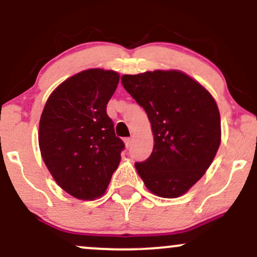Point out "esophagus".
Segmentation results:
<instances>
[{"label":"esophagus","instance_id":"esophagus-1","mask_svg":"<svg viewBox=\"0 0 257 257\" xmlns=\"http://www.w3.org/2000/svg\"><path fill=\"white\" fill-rule=\"evenodd\" d=\"M123 142H125V146H126V148H130V147H131V144H132V138H125V140H123Z\"/></svg>","mask_w":257,"mask_h":257}]
</instances>
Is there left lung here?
<instances>
[{
	"label": "left lung",
	"mask_w": 257,
	"mask_h": 257,
	"mask_svg": "<svg viewBox=\"0 0 257 257\" xmlns=\"http://www.w3.org/2000/svg\"><path fill=\"white\" fill-rule=\"evenodd\" d=\"M125 90L143 106L154 136L151 157L136 163L149 192L183 195L203 177L221 144V117L214 97L180 70L122 75Z\"/></svg>",
	"instance_id": "8db88e82"
}]
</instances>
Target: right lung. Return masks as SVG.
Returning <instances> with one entry per match:
<instances>
[{"instance_id": "add662e5", "label": "right lung", "mask_w": 257, "mask_h": 257, "mask_svg": "<svg viewBox=\"0 0 257 257\" xmlns=\"http://www.w3.org/2000/svg\"><path fill=\"white\" fill-rule=\"evenodd\" d=\"M120 75L87 69L66 79L48 97L40 119L42 159L57 184L80 200L104 194L125 144L106 115Z\"/></svg>"}]
</instances>
